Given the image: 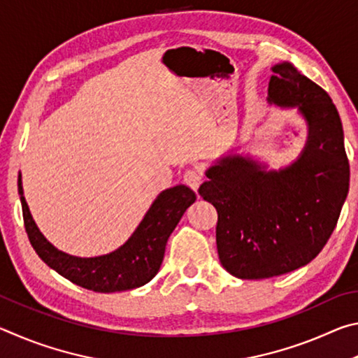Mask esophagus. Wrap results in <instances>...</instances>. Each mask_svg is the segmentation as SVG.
<instances>
[{
    "label": "esophagus",
    "mask_w": 358,
    "mask_h": 358,
    "mask_svg": "<svg viewBox=\"0 0 358 358\" xmlns=\"http://www.w3.org/2000/svg\"><path fill=\"white\" fill-rule=\"evenodd\" d=\"M183 181H185V185L189 186L192 191H197L199 186H201V183H202V175L197 171H194V169H191V171H186L183 173Z\"/></svg>",
    "instance_id": "34e87169"
}]
</instances>
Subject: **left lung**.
I'll use <instances>...</instances> for the list:
<instances>
[{"label": "left lung", "mask_w": 358, "mask_h": 358, "mask_svg": "<svg viewBox=\"0 0 358 358\" xmlns=\"http://www.w3.org/2000/svg\"><path fill=\"white\" fill-rule=\"evenodd\" d=\"M271 71L268 104L295 108L306 123L300 156L276 171L250 155H224L199 187L217 211L221 264L240 280L310 264L329 241L349 191L343 124L330 96L287 62Z\"/></svg>", "instance_id": "obj_1"}]
</instances>
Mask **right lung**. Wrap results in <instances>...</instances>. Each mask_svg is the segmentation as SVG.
Listing matches in <instances>:
<instances>
[{
    "mask_svg": "<svg viewBox=\"0 0 358 358\" xmlns=\"http://www.w3.org/2000/svg\"><path fill=\"white\" fill-rule=\"evenodd\" d=\"M19 194L29 243L38 256L66 280L102 294L131 290L153 280L161 268L169 237L187 207L196 202V194L187 186L169 187L155 199L126 243L102 256L77 257L57 250L36 226L23 196L22 175Z\"/></svg>",
    "mask_w": 358,
    "mask_h": 358,
    "instance_id": "add662e5",
    "label": "right lung"
}]
</instances>
